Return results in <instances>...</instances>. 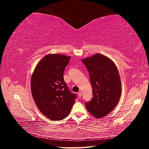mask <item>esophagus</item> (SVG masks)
<instances>
[{"mask_svg": "<svg viewBox=\"0 0 149 149\" xmlns=\"http://www.w3.org/2000/svg\"><path fill=\"white\" fill-rule=\"evenodd\" d=\"M78 95L79 97H81V96H82V93L81 92V91L78 92Z\"/></svg>", "mask_w": 149, "mask_h": 149, "instance_id": "34e87169", "label": "esophagus"}]
</instances>
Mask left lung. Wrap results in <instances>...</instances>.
<instances>
[{"label":"left lung","mask_w":149,"mask_h":149,"mask_svg":"<svg viewBox=\"0 0 149 149\" xmlns=\"http://www.w3.org/2000/svg\"><path fill=\"white\" fill-rule=\"evenodd\" d=\"M89 71L93 98L85 102L87 110L96 118L111 112L118 103L121 82L118 68L109 58L95 54L82 60Z\"/></svg>","instance_id":"left-lung-1"}]
</instances>
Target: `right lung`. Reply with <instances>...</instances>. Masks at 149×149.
<instances>
[{"instance_id":"right-lung-1","label":"right lung","mask_w":149,"mask_h":149,"mask_svg":"<svg viewBox=\"0 0 149 149\" xmlns=\"http://www.w3.org/2000/svg\"><path fill=\"white\" fill-rule=\"evenodd\" d=\"M70 59L68 56L48 54L40 61L31 76V91L36 105L44 116L53 120L67 117L76 98L63 79Z\"/></svg>"}]
</instances>
